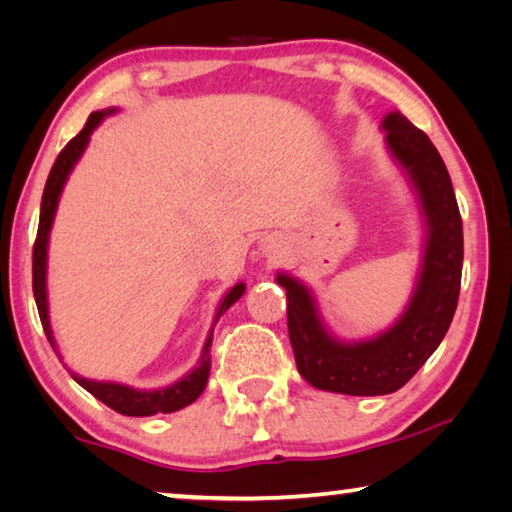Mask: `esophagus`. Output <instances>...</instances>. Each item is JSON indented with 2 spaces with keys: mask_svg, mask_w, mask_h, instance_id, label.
<instances>
[{
  "mask_svg": "<svg viewBox=\"0 0 512 512\" xmlns=\"http://www.w3.org/2000/svg\"><path fill=\"white\" fill-rule=\"evenodd\" d=\"M282 246H284L282 237H266V239H262V253H264L266 257H275V255H280Z\"/></svg>",
  "mask_w": 512,
  "mask_h": 512,
  "instance_id": "1",
  "label": "esophagus"
}]
</instances>
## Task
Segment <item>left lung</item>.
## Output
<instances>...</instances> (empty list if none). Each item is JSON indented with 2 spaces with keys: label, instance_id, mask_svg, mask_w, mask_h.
<instances>
[{
  "label": "left lung",
  "instance_id": "obj_1",
  "mask_svg": "<svg viewBox=\"0 0 512 512\" xmlns=\"http://www.w3.org/2000/svg\"><path fill=\"white\" fill-rule=\"evenodd\" d=\"M381 131L388 155L418 198L424 225L420 271L402 314L377 334L341 339L327 327L311 287L287 271L275 275L287 291L298 372L329 393L370 397L400 391L445 339L461 291L463 221L443 158L400 110L381 119Z\"/></svg>",
  "mask_w": 512,
  "mask_h": 512
}]
</instances>
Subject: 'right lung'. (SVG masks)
Instances as JSON below:
<instances>
[{
	"label": "right lung",
	"instance_id": "right-lung-1",
	"mask_svg": "<svg viewBox=\"0 0 512 512\" xmlns=\"http://www.w3.org/2000/svg\"><path fill=\"white\" fill-rule=\"evenodd\" d=\"M117 108H106V110H97L92 112L85 121L83 131L69 140L67 146L54 162V167L49 171L45 192H42V203H40V223H38V237H36V246H33V296H36V305H38V314L42 320V327H45V334L51 343V348L56 350L60 357V352L56 348V339H54V329H51V320H49V298H47V257H49V235L51 228H54V219H56V210H58V201L60 194L67 185L69 173L74 171L76 162L83 158L85 149L90 144V135L97 131L99 124L106 117L115 115ZM246 293V282H237L235 287H230L225 291V296L221 298L219 307L214 311V323L210 334H207L201 359H198L196 366L187 372L185 377H180L173 384L164 386V388H153V391H146V388H135L128 384H117V381H97V379H85L81 375L72 372V379L76 384H81L85 391L90 395L97 397L99 402L110 406L112 411H117L121 415H131V418H144V415H155V413H173L189 406L192 402L198 400V395L205 391L207 379H210V348H212V332L216 320L221 318L225 309H230L235 302Z\"/></svg>",
	"mask_w": 512,
	"mask_h": 512
}]
</instances>
